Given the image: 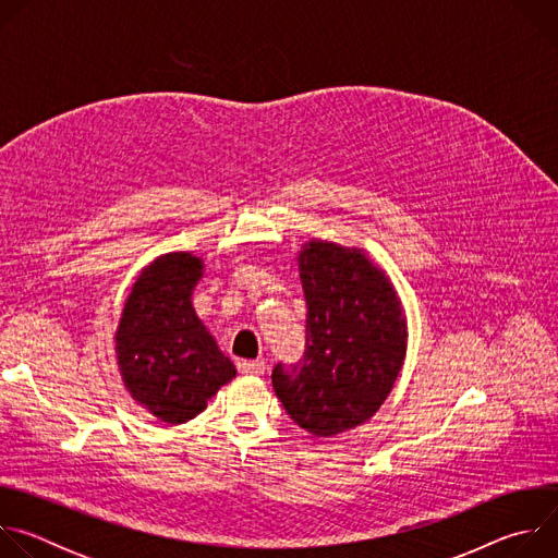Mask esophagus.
<instances>
[{
    "label": "esophagus",
    "mask_w": 558,
    "mask_h": 558,
    "mask_svg": "<svg viewBox=\"0 0 558 558\" xmlns=\"http://www.w3.org/2000/svg\"><path fill=\"white\" fill-rule=\"evenodd\" d=\"M238 371L245 375H263L265 373V362L263 360H238Z\"/></svg>",
    "instance_id": "34e87169"
}]
</instances>
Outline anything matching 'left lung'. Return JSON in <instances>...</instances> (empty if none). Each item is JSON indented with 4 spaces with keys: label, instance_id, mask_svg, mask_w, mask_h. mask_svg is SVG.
<instances>
[{
    "label": "left lung",
    "instance_id": "1",
    "mask_svg": "<svg viewBox=\"0 0 558 558\" xmlns=\"http://www.w3.org/2000/svg\"><path fill=\"white\" fill-rule=\"evenodd\" d=\"M304 355L271 381L287 415L315 437L368 422L407 355V320L390 280L360 250L311 241L300 252Z\"/></svg>",
    "mask_w": 558,
    "mask_h": 558
}]
</instances>
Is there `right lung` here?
I'll list each match as a JSON object with an SVG mask.
<instances>
[{
    "instance_id": "right-lung-1",
    "label": "right lung",
    "mask_w": 558,
    "mask_h": 558,
    "mask_svg": "<svg viewBox=\"0 0 558 558\" xmlns=\"http://www.w3.org/2000/svg\"><path fill=\"white\" fill-rule=\"evenodd\" d=\"M203 260L174 252L136 278L117 329V360L125 388L156 420L185 424L235 377L192 306Z\"/></svg>"
}]
</instances>
